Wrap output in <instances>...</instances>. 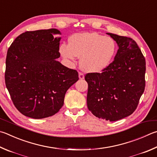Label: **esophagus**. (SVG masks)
Wrapping results in <instances>:
<instances>
[{
  "instance_id": "obj_1",
  "label": "esophagus",
  "mask_w": 157,
  "mask_h": 157,
  "mask_svg": "<svg viewBox=\"0 0 157 157\" xmlns=\"http://www.w3.org/2000/svg\"><path fill=\"white\" fill-rule=\"evenodd\" d=\"M79 79H83L84 78V75L82 73L79 72Z\"/></svg>"
}]
</instances>
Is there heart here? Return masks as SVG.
I'll return each mask as SVG.
<instances>
[{"instance_id":"heart-1","label":"heart","mask_w":157,"mask_h":157,"mask_svg":"<svg viewBox=\"0 0 157 157\" xmlns=\"http://www.w3.org/2000/svg\"><path fill=\"white\" fill-rule=\"evenodd\" d=\"M116 43L110 37L98 33L74 34L69 44H62L59 52L64 59L75 62L81 57L82 69L90 73H99L110 64L116 52Z\"/></svg>"}]
</instances>
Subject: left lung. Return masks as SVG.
Returning a JSON list of instances; mask_svg holds the SVG:
<instances>
[{
	"label": "left lung",
	"instance_id": "left-lung-1",
	"mask_svg": "<svg viewBox=\"0 0 157 157\" xmlns=\"http://www.w3.org/2000/svg\"><path fill=\"white\" fill-rule=\"evenodd\" d=\"M107 34L119 47L115 59L102 73H87L84 78L88 110L99 119L115 121L137 107L146 86V59L132 38Z\"/></svg>",
	"mask_w": 157,
	"mask_h": 157
}]
</instances>
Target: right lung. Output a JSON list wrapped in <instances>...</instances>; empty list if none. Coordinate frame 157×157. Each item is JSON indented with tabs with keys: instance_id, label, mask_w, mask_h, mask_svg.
I'll return each instance as SVG.
<instances>
[{
	"instance_id": "obj_1",
	"label": "right lung",
	"mask_w": 157,
	"mask_h": 157,
	"mask_svg": "<svg viewBox=\"0 0 157 157\" xmlns=\"http://www.w3.org/2000/svg\"><path fill=\"white\" fill-rule=\"evenodd\" d=\"M56 29L26 31L7 51L5 80L15 107L25 116L42 119L55 115L67 90L78 80L76 70L57 61L59 41Z\"/></svg>"
}]
</instances>
